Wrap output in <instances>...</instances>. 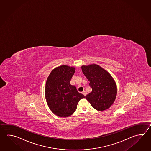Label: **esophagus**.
<instances>
[{
  "label": "esophagus",
  "instance_id": "34e87169",
  "mask_svg": "<svg viewBox=\"0 0 151 151\" xmlns=\"http://www.w3.org/2000/svg\"><path fill=\"white\" fill-rule=\"evenodd\" d=\"M82 93H83V95H84V96H86V94H87L86 92V91H83V92H82Z\"/></svg>",
  "mask_w": 151,
  "mask_h": 151
}]
</instances>
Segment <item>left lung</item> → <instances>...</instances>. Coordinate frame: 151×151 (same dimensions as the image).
Masks as SVG:
<instances>
[{"label": "left lung", "mask_w": 151, "mask_h": 151, "mask_svg": "<svg viewBox=\"0 0 151 151\" xmlns=\"http://www.w3.org/2000/svg\"><path fill=\"white\" fill-rule=\"evenodd\" d=\"M83 74L92 87V92L85 96L94 109L103 111L109 109L116 100L117 87L116 81L107 71L98 65L81 66Z\"/></svg>", "instance_id": "1"}]
</instances>
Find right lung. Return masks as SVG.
Here are the masks:
<instances>
[{
    "label": "right lung",
    "instance_id": "obj_1",
    "mask_svg": "<svg viewBox=\"0 0 151 151\" xmlns=\"http://www.w3.org/2000/svg\"><path fill=\"white\" fill-rule=\"evenodd\" d=\"M76 68L61 65L54 68L46 80L45 95L49 109L62 118L71 116L77 109L78 103L84 98L76 87L70 84Z\"/></svg>",
    "mask_w": 151,
    "mask_h": 151
}]
</instances>
